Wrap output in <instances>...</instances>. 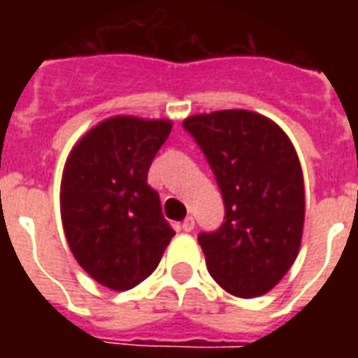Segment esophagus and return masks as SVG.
<instances>
[{
	"instance_id": "obj_1",
	"label": "esophagus",
	"mask_w": 358,
	"mask_h": 358,
	"mask_svg": "<svg viewBox=\"0 0 358 358\" xmlns=\"http://www.w3.org/2000/svg\"><path fill=\"white\" fill-rule=\"evenodd\" d=\"M180 228H182V230H184V232H192V230H194V228H195V220H194V217H187L186 220H184V222H182V226H180Z\"/></svg>"
}]
</instances>
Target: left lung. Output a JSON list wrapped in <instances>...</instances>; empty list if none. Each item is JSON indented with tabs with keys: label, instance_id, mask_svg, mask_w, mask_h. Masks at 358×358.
<instances>
[{
	"label": "left lung",
	"instance_id": "1",
	"mask_svg": "<svg viewBox=\"0 0 358 358\" xmlns=\"http://www.w3.org/2000/svg\"><path fill=\"white\" fill-rule=\"evenodd\" d=\"M207 157L224 199V224L199 234L209 274L249 299L270 292L299 253L305 184L299 157L270 118L245 109L184 120Z\"/></svg>",
	"mask_w": 358,
	"mask_h": 358
}]
</instances>
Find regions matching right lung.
Segmentation results:
<instances>
[{"label": "right lung", "instance_id": "right-lung-1", "mask_svg": "<svg viewBox=\"0 0 358 358\" xmlns=\"http://www.w3.org/2000/svg\"><path fill=\"white\" fill-rule=\"evenodd\" d=\"M171 130V120L118 115L82 136L66 159L61 218L69 248L95 282L115 292L143 282L174 236L148 184Z\"/></svg>", "mask_w": 358, "mask_h": 358}]
</instances>
